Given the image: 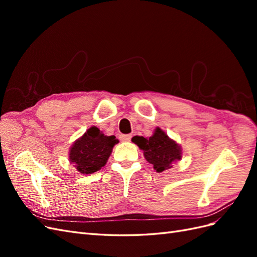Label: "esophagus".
<instances>
[{
	"mask_svg": "<svg viewBox=\"0 0 257 257\" xmlns=\"http://www.w3.org/2000/svg\"><path fill=\"white\" fill-rule=\"evenodd\" d=\"M132 138V135L131 134H127V135H120V139L122 142H130Z\"/></svg>",
	"mask_w": 257,
	"mask_h": 257,
	"instance_id": "obj_1",
	"label": "esophagus"
}]
</instances>
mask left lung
Wrapping results in <instances>:
<instances>
[{"mask_svg":"<svg viewBox=\"0 0 257 257\" xmlns=\"http://www.w3.org/2000/svg\"><path fill=\"white\" fill-rule=\"evenodd\" d=\"M132 142L144 151L146 160L153 165L158 173L172 168L174 162L181 160V148L170 139L164 131L157 127L151 137L135 136Z\"/></svg>","mask_w":257,"mask_h":257,"instance_id":"1","label":"left lung"}]
</instances>
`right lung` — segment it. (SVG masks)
<instances>
[{"mask_svg":"<svg viewBox=\"0 0 257 257\" xmlns=\"http://www.w3.org/2000/svg\"><path fill=\"white\" fill-rule=\"evenodd\" d=\"M118 143L113 135L106 136L96 126H92L71 147L69 162L79 173L93 174L105 166L113 146Z\"/></svg>","mask_w":257,"mask_h":257,"instance_id":"1","label":"right lung"}]
</instances>
